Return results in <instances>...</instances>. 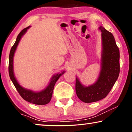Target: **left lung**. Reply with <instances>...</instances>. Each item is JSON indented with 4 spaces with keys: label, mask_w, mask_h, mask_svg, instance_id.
<instances>
[{
    "label": "left lung",
    "mask_w": 132,
    "mask_h": 132,
    "mask_svg": "<svg viewBox=\"0 0 132 132\" xmlns=\"http://www.w3.org/2000/svg\"><path fill=\"white\" fill-rule=\"evenodd\" d=\"M102 32V54L101 70L97 82L88 86L82 85L76 78V92L78 98L86 103L105 98L114 85L120 74V51L114 37L103 27Z\"/></svg>",
    "instance_id": "1"
}]
</instances>
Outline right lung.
<instances>
[{
    "label": "right lung",
    "mask_w": 132,
    "mask_h": 132,
    "mask_svg": "<svg viewBox=\"0 0 132 132\" xmlns=\"http://www.w3.org/2000/svg\"><path fill=\"white\" fill-rule=\"evenodd\" d=\"M30 28V26L27 27V28L23 29L20 32V34L18 35L17 39L13 46L11 48L10 56H9V75H10V79L13 83L14 86H15L16 89L17 90L18 93L20 95V96L24 99V100L27 102L31 103L38 104V105H44L50 102L51 100L52 94L54 86L56 82L58 80L59 77L61 76L63 74L65 73V71L61 72V73H57L56 75L53 76L52 77L51 80L48 84V85L47 86L46 89H44L43 91L40 92H34L31 90L26 89L25 88H23L19 83L17 80H16L15 76L14 75L13 71V57L15 53L16 48L19 44V43L20 40L21 38L24 34L26 33L27 30Z\"/></svg>",
    "instance_id": "right-lung-1"
}]
</instances>
